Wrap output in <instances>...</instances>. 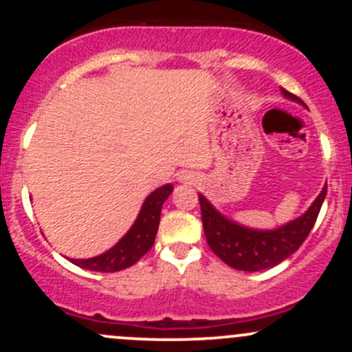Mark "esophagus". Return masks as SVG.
Returning <instances> with one entry per match:
<instances>
[{
  "instance_id": "esophagus-1",
  "label": "esophagus",
  "mask_w": 352,
  "mask_h": 352,
  "mask_svg": "<svg viewBox=\"0 0 352 352\" xmlns=\"http://www.w3.org/2000/svg\"><path fill=\"white\" fill-rule=\"evenodd\" d=\"M179 180L180 182H196L197 177L194 175V173H187V172H182L179 175Z\"/></svg>"
}]
</instances>
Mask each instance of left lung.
<instances>
[{"label":"left lung","mask_w":352,"mask_h":352,"mask_svg":"<svg viewBox=\"0 0 352 352\" xmlns=\"http://www.w3.org/2000/svg\"><path fill=\"white\" fill-rule=\"evenodd\" d=\"M281 94L289 100L303 104L296 95L289 94L285 88H281ZM325 196H327V184L311 202L310 208L296 219L278 228L257 230L226 218L208 199L199 194L206 240L211 250L230 267L247 272L271 269L294 254L307 240L308 233L317 221Z\"/></svg>","instance_id":"left-lung-1"}]
</instances>
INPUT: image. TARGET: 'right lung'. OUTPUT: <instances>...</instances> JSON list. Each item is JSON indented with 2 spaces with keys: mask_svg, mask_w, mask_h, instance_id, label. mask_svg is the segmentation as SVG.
<instances>
[{
  "mask_svg": "<svg viewBox=\"0 0 352 352\" xmlns=\"http://www.w3.org/2000/svg\"><path fill=\"white\" fill-rule=\"evenodd\" d=\"M172 184H165L144 199L140 214H138L136 221L133 223L129 232L107 252L97 255V257L69 258V261L74 265H80L81 269L97 272H117L136 264L153 247L156 232H158L162 206L172 194Z\"/></svg>",
  "mask_w": 352,
  "mask_h": 352,
  "instance_id": "obj_1",
  "label": "right lung"
}]
</instances>
